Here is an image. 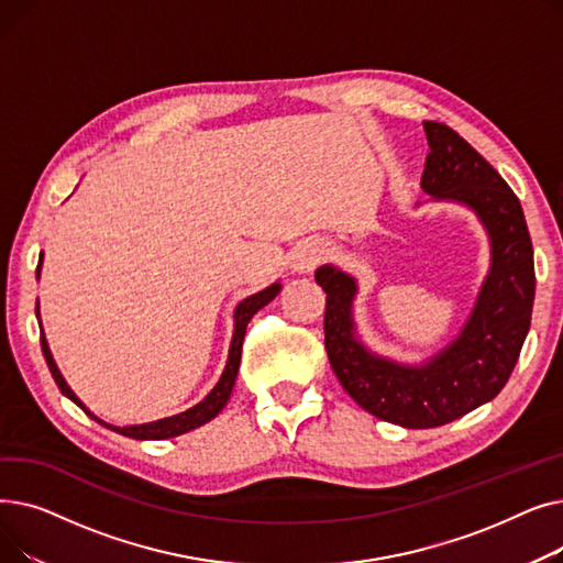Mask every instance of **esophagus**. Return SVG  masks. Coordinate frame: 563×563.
Masks as SVG:
<instances>
[{
    "mask_svg": "<svg viewBox=\"0 0 563 563\" xmlns=\"http://www.w3.org/2000/svg\"><path fill=\"white\" fill-rule=\"evenodd\" d=\"M327 253H329L327 246L319 244V242H310V244H306V246L297 253V257H294V269H297L299 274H310V272L317 269V264H319L323 257H327Z\"/></svg>",
    "mask_w": 563,
    "mask_h": 563,
    "instance_id": "obj_1",
    "label": "esophagus"
}]
</instances>
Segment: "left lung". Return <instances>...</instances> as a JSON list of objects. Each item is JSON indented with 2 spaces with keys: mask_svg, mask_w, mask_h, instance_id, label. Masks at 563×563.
<instances>
[{
  "mask_svg": "<svg viewBox=\"0 0 563 563\" xmlns=\"http://www.w3.org/2000/svg\"><path fill=\"white\" fill-rule=\"evenodd\" d=\"M424 132L422 189L470 205L493 242L490 276L459 340L420 369L376 358L353 338L356 283L333 266L314 274L327 291L323 344L340 386L378 420L406 429L442 427L497 397L518 363L537 287L534 249L518 196L450 125L424 121Z\"/></svg>",
  "mask_w": 563,
  "mask_h": 563,
  "instance_id": "left-lung-1",
  "label": "left lung"
}]
</instances>
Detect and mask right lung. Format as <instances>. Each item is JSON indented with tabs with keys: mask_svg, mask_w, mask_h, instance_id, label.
<instances>
[{
	"mask_svg": "<svg viewBox=\"0 0 563 563\" xmlns=\"http://www.w3.org/2000/svg\"><path fill=\"white\" fill-rule=\"evenodd\" d=\"M43 260V257H41ZM41 272V262L36 266V276ZM280 291V283H274L272 287H266L257 294H253V297L244 299L240 306H236L234 310V335H232V344H230V356H228V365L223 369V376L219 378V383L214 386V390L207 395L200 404H196L194 408L180 412V416H173V418H166V420H157V422H151V424H139V427H111L102 420H98L91 410H88L77 397L75 393L66 386L64 376L58 374L54 361H52V353L47 349V342H45V335L41 333V346H43V356H45V363L49 367V374L54 378V383L58 386V390H62L70 401H75L86 416H91L93 420H98L100 424H104L107 429L121 433V435H128V438H134V440H164V438H175V435H183L205 422H210L212 418H217L219 412L223 410V406L228 404L230 399V393L234 388V378H236V372H240V361H242V344H244V335H246V327L249 321L253 319V314L264 308L266 303H272L276 299V294ZM36 317H38V303H36Z\"/></svg>",
	"mask_w": 563,
	"mask_h": 563,
	"instance_id": "right-lung-1",
	"label": "right lung"
}]
</instances>
